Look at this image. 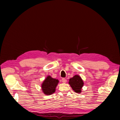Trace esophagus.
<instances>
[{
	"label": "esophagus",
	"instance_id": "1",
	"mask_svg": "<svg viewBox=\"0 0 120 120\" xmlns=\"http://www.w3.org/2000/svg\"><path fill=\"white\" fill-rule=\"evenodd\" d=\"M62 81L63 83H66V82H67V80L65 78H62Z\"/></svg>",
	"mask_w": 120,
	"mask_h": 120
}]
</instances>
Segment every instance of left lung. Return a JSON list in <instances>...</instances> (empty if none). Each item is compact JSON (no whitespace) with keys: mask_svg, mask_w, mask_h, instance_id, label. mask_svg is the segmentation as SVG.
<instances>
[{"mask_svg":"<svg viewBox=\"0 0 120 120\" xmlns=\"http://www.w3.org/2000/svg\"><path fill=\"white\" fill-rule=\"evenodd\" d=\"M68 83L75 92L80 93L81 88L83 86V82L79 76L75 75L73 77L70 78Z\"/></svg>","mask_w":120,"mask_h":120,"instance_id":"1","label":"left lung"}]
</instances>
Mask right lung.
I'll return each instance as SVG.
<instances>
[{"instance_id":"1","label":"right lung","mask_w":120,"mask_h":120,"mask_svg":"<svg viewBox=\"0 0 120 120\" xmlns=\"http://www.w3.org/2000/svg\"><path fill=\"white\" fill-rule=\"evenodd\" d=\"M58 82V79L52 78L50 76H48L41 86L43 93L46 95H50L55 93Z\"/></svg>"}]
</instances>
